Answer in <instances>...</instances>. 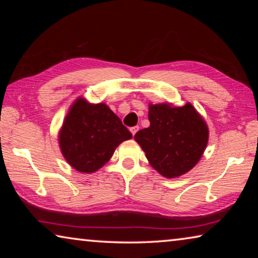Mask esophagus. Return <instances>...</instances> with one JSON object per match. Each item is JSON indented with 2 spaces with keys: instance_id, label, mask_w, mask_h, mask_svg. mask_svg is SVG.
Segmentation results:
<instances>
[{
  "instance_id": "1",
  "label": "esophagus",
  "mask_w": 258,
  "mask_h": 258,
  "mask_svg": "<svg viewBox=\"0 0 258 258\" xmlns=\"http://www.w3.org/2000/svg\"><path fill=\"white\" fill-rule=\"evenodd\" d=\"M139 131V126H134V127H131V133L133 134V137L135 135V133H137Z\"/></svg>"
}]
</instances>
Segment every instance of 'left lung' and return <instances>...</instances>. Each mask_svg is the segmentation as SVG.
Instances as JSON below:
<instances>
[{
	"label": "left lung",
	"instance_id": "left-lung-1",
	"mask_svg": "<svg viewBox=\"0 0 258 258\" xmlns=\"http://www.w3.org/2000/svg\"><path fill=\"white\" fill-rule=\"evenodd\" d=\"M150 126L134 135L156 171L168 178L189 172L202 158L208 142V128L192 104L149 106Z\"/></svg>",
	"mask_w": 258,
	"mask_h": 258
}]
</instances>
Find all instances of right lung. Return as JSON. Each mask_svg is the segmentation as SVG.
<instances>
[{"instance_id":"add662e5","label":"right lung","mask_w":258,"mask_h":258,"mask_svg":"<svg viewBox=\"0 0 258 258\" xmlns=\"http://www.w3.org/2000/svg\"><path fill=\"white\" fill-rule=\"evenodd\" d=\"M131 138L132 133L106 104H90L78 99L64 119L59 145L72 167L81 173H93Z\"/></svg>"}]
</instances>
